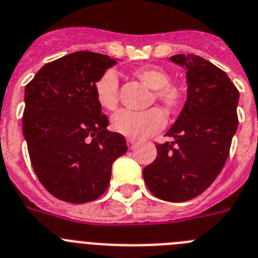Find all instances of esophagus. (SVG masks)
Returning a JSON list of instances; mask_svg holds the SVG:
<instances>
[{
    "mask_svg": "<svg viewBox=\"0 0 258 258\" xmlns=\"http://www.w3.org/2000/svg\"><path fill=\"white\" fill-rule=\"evenodd\" d=\"M127 145H128V149H134L136 147V140H134V139H127Z\"/></svg>",
    "mask_w": 258,
    "mask_h": 258,
    "instance_id": "obj_1",
    "label": "esophagus"
}]
</instances>
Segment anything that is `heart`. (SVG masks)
Returning <instances> with one entry per match:
<instances>
[{"label": "heart", "mask_w": 258, "mask_h": 258, "mask_svg": "<svg viewBox=\"0 0 258 258\" xmlns=\"http://www.w3.org/2000/svg\"><path fill=\"white\" fill-rule=\"evenodd\" d=\"M148 88L153 89L151 104L158 102L169 113H178L185 104V91L182 86L170 82L166 70L157 66H143L134 71ZM118 87L119 80L113 69L104 71L95 82L96 100L106 110H115L118 106ZM166 123L165 114L158 107L145 111L120 110L111 118V127L116 134L128 139H144L157 134Z\"/></svg>", "instance_id": "heart-1"}]
</instances>
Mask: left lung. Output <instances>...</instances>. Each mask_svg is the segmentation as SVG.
Wrapping results in <instances>:
<instances>
[{"label": "left lung", "instance_id": "left-lung-1", "mask_svg": "<svg viewBox=\"0 0 258 258\" xmlns=\"http://www.w3.org/2000/svg\"><path fill=\"white\" fill-rule=\"evenodd\" d=\"M170 59L187 69V101L166 132L172 142L156 145V160L143 175L154 196L183 203L203 194L225 166L239 122V91L225 71L199 55Z\"/></svg>", "mask_w": 258, "mask_h": 258}]
</instances>
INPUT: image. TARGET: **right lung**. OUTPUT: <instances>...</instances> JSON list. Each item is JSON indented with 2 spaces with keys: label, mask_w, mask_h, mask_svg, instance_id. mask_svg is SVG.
Listing matches in <instances>:
<instances>
[{
  "label": "right lung",
  "mask_w": 258,
  "mask_h": 258,
  "mask_svg": "<svg viewBox=\"0 0 258 258\" xmlns=\"http://www.w3.org/2000/svg\"><path fill=\"white\" fill-rule=\"evenodd\" d=\"M116 61L75 51L42 66L26 86L23 135L31 163L46 191L84 204L106 191L111 165L127 152L124 136L107 131L93 86Z\"/></svg>",
  "instance_id": "add662e5"
}]
</instances>
